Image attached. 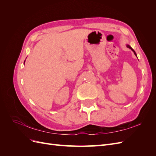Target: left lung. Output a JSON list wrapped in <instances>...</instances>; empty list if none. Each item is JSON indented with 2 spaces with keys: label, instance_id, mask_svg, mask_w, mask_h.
I'll return each mask as SVG.
<instances>
[{
  "label": "left lung",
  "instance_id": "1",
  "mask_svg": "<svg viewBox=\"0 0 156 156\" xmlns=\"http://www.w3.org/2000/svg\"><path fill=\"white\" fill-rule=\"evenodd\" d=\"M127 48H129V49H131V50H132V51H133V53H134V54H135V55H136V53H135V51H134V50H133V49H132V48H131V47H130V46H129V45H127Z\"/></svg>",
  "mask_w": 156,
  "mask_h": 156
}]
</instances>
